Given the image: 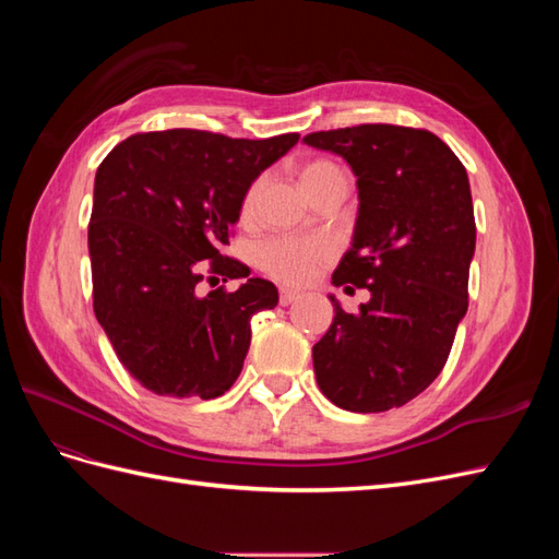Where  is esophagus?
Here are the masks:
<instances>
[{"label": "esophagus", "mask_w": 559, "mask_h": 559, "mask_svg": "<svg viewBox=\"0 0 559 559\" xmlns=\"http://www.w3.org/2000/svg\"><path fill=\"white\" fill-rule=\"evenodd\" d=\"M298 298H300L298 292H294V289H282V292H280V306H292V302H296Z\"/></svg>", "instance_id": "1"}]
</instances>
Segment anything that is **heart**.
Wrapping results in <instances>:
<instances>
[{
  "label": "heart",
  "instance_id": "b5f03b06",
  "mask_svg": "<svg viewBox=\"0 0 559 559\" xmlns=\"http://www.w3.org/2000/svg\"><path fill=\"white\" fill-rule=\"evenodd\" d=\"M337 167L331 160H310L300 170L302 183H310L329 173H335ZM261 189V179L249 186L242 200V214H249L253 200ZM333 257V245L324 238H275L267 240L257 251V263L270 277L286 284H302L308 282L321 263H326Z\"/></svg>",
  "mask_w": 559,
  "mask_h": 559
}]
</instances>
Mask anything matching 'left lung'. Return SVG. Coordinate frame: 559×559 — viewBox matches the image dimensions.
I'll use <instances>...</instances> for the list:
<instances>
[{"label":"left lung","mask_w":559,"mask_h":559,"mask_svg":"<svg viewBox=\"0 0 559 559\" xmlns=\"http://www.w3.org/2000/svg\"><path fill=\"white\" fill-rule=\"evenodd\" d=\"M302 142L357 175L359 216L333 284L370 292L357 314L331 296L333 324L312 347L317 384L343 411L401 408L441 373L468 308L476 218L466 167L421 128L364 123Z\"/></svg>","instance_id":"1"}]
</instances>
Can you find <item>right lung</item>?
Here are the masks:
<instances>
[{
	"label": "right lung",
	"instance_id": "obj_1",
	"mask_svg": "<svg viewBox=\"0 0 559 559\" xmlns=\"http://www.w3.org/2000/svg\"><path fill=\"white\" fill-rule=\"evenodd\" d=\"M298 138L138 132L99 163L88 224L93 310L118 361L148 392L207 401L238 380L251 317L280 298L273 282L249 277L222 247L251 181ZM205 274L248 280L235 293L200 297Z\"/></svg>",
	"mask_w": 559,
	"mask_h": 559
}]
</instances>
